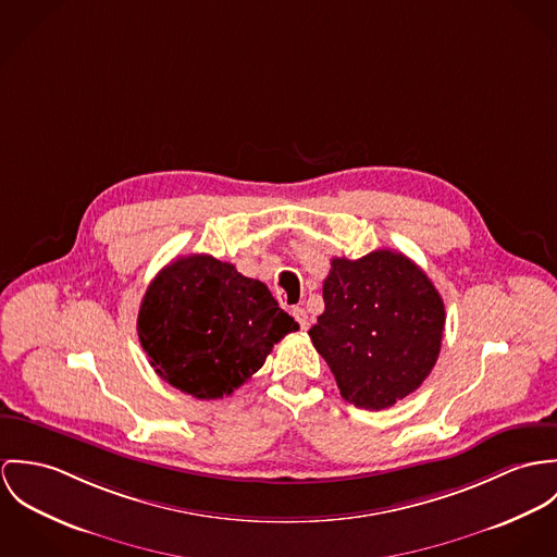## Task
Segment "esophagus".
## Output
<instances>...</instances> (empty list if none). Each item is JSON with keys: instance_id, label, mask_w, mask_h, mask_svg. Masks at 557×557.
Instances as JSON below:
<instances>
[{"instance_id": "34e87169", "label": "esophagus", "mask_w": 557, "mask_h": 557, "mask_svg": "<svg viewBox=\"0 0 557 557\" xmlns=\"http://www.w3.org/2000/svg\"><path fill=\"white\" fill-rule=\"evenodd\" d=\"M293 315H295V320L299 322V326L304 329V331H308L309 329V315L308 311L304 308H295L293 309Z\"/></svg>"}]
</instances>
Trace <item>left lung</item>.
I'll list each match as a JSON object with an SVG mask.
<instances>
[{"label": "left lung", "instance_id": "left-lung-1", "mask_svg": "<svg viewBox=\"0 0 557 557\" xmlns=\"http://www.w3.org/2000/svg\"><path fill=\"white\" fill-rule=\"evenodd\" d=\"M322 297L324 311L309 337L346 401L384 410L423 384L437 361L446 315L419 264L393 249L333 258Z\"/></svg>", "mask_w": 557, "mask_h": 557}]
</instances>
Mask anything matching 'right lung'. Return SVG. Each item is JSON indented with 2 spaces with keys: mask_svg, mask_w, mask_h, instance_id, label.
I'll return each mask as SVG.
<instances>
[{
  "mask_svg": "<svg viewBox=\"0 0 557 557\" xmlns=\"http://www.w3.org/2000/svg\"><path fill=\"white\" fill-rule=\"evenodd\" d=\"M299 331L269 288L235 264L189 253L166 264L138 309V339L156 373L196 399H218Z\"/></svg>",
  "mask_w": 557,
  "mask_h": 557,
  "instance_id": "right-lung-1",
  "label": "right lung"
}]
</instances>
